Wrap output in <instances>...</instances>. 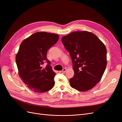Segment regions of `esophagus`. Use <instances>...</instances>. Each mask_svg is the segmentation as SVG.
I'll return each instance as SVG.
<instances>
[{
  "label": "esophagus",
  "mask_w": 122,
  "mask_h": 122,
  "mask_svg": "<svg viewBox=\"0 0 122 122\" xmlns=\"http://www.w3.org/2000/svg\"><path fill=\"white\" fill-rule=\"evenodd\" d=\"M66 70H67V69H66V68H64L63 70H62V71H59V73H64L66 71Z\"/></svg>",
  "instance_id": "esophagus-1"
}]
</instances>
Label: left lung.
<instances>
[{
    "label": "left lung",
    "instance_id": "obj_1",
    "mask_svg": "<svg viewBox=\"0 0 122 122\" xmlns=\"http://www.w3.org/2000/svg\"><path fill=\"white\" fill-rule=\"evenodd\" d=\"M61 42L69 52L74 71L70 86L81 92L91 90L101 80L106 67L104 44L87 31L71 32L62 37Z\"/></svg>",
    "mask_w": 122,
    "mask_h": 122
}]
</instances>
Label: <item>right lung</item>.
I'll use <instances>...</instances> for the list:
<instances>
[{
  "instance_id": "1",
  "label": "right lung",
  "mask_w": 122,
  "mask_h": 122,
  "mask_svg": "<svg viewBox=\"0 0 122 122\" xmlns=\"http://www.w3.org/2000/svg\"><path fill=\"white\" fill-rule=\"evenodd\" d=\"M59 39V36L46 32L31 35L21 43L16 56L19 75L25 84L35 92L43 93L52 88L56 75L47 58V52ZM46 62L47 65L43 68Z\"/></svg>"
}]
</instances>
